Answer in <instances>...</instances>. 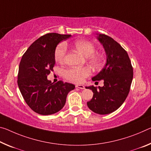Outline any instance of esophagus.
I'll return each instance as SVG.
<instances>
[{
    "mask_svg": "<svg viewBox=\"0 0 151 151\" xmlns=\"http://www.w3.org/2000/svg\"><path fill=\"white\" fill-rule=\"evenodd\" d=\"M75 87L76 88H81V89H84V88H85V87L83 85H78L77 84V85H75Z\"/></svg>",
    "mask_w": 151,
    "mask_h": 151,
    "instance_id": "obj_1",
    "label": "esophagus"
}]
</instances>
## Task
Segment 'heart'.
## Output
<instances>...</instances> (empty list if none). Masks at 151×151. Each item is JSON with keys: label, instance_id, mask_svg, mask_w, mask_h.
Here are the masks:
<instances>
[{"label": "heart", "instance_id": "1", "mask_svg": "<svg viewBox=\"0 0 151 151\" xmlns=\"http://www.w3.org/2000/svg\"><path fill=\"white\" fill-rule=\"evenodd\" d=\"M74 47L77 51L86 56L88 63L93 66H99L101 63V58L99 55L95 54V45L88 40H81L75 42ZM67 47L64 43H61L56 47L54 53V58L57 62L63 63L64 61ZM91 75V70L87 66L81 68H68L64 70V76L69 81L74 83H82L85 78Z\"/></svg>", "mask_w": 151, "mask_h": 151}]
</instances>
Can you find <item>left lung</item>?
<instances>
[{
    "instance_id": "8db88e82",
    "label": "left lung",
    "mask_w": 151,
    "mask_h": 151,
    "mask_svg": "<svg viewBox=\"0 0 151 151\" xmlns=\"http://www.w3.org/2000/svg\"><path fill=\"white\" fill-rule=\"evenodd\" d=\"M106 54V63L102 70L92 78L93 81H104L101 87L89 86L93 96L87 106L95 113L106 115L118 109L127 97L133 78V68L125 50L111 37L97 34Z\"/></svg>"
}]
</instances>
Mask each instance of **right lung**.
<instances>
[{
  "instance_id": "right-lung-1",
  "label": "right lung",
  "mask_w": 151,
  "mask_h": 151,
  "mask_svg": "<svg viewBox=\"0 0 151 151\" xmlns=\"http://www.w3.org/2000/svg\"><path fill=\"white\" fill-rule=\"evenodd\" d=\"M70 36L47 33L35 40L21 60L19 88L26 104L37 114L47 116L59 111L65 105L68 93L75 88L71 83L62 81L52 83L47 78L53 70L57 45Z\"/></svg>"
}]
</instances>
